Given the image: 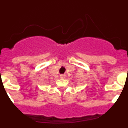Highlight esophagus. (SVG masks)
Returning a JSON list of instances; mask_svg holds the SVG:
<instances>
[{
  "mask_svg": "<svg viewBox=\"0 0 128 128\" xmlns=\"http://www.w3.org/2000/svg\"><path fill=\"white\" fill-rule=\"evenodd\" d=\"M65 78V74H62V75H60V78L61 79H64V78Z\"/></svg>",
  "mask_w": 128,
  "mask_h": 128,
  "instance_id": "obj_1",
  "label": "esophagus"
}]
</instances>
